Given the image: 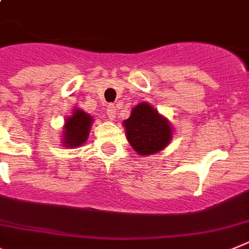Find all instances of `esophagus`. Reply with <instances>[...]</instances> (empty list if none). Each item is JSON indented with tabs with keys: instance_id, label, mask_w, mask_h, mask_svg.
Instances as JSON below:
<instances>
[{
	"instance_id": "obj_1",
	"label": "esophagus",
	"mask_w": 249,
	"mask_h": 249,
	"mask_svg": "<svg viewBox=\"0 0 249 249\" xmlns=\"http://www.w3.org/2000/svg\"><path fill=\"white\" fill-rule=\"evenodd\" d=\"M107 115L109 116L110 120H112V119L116 116V107H115V105H114V104H110V105H107Z\"/></svg>"
}]
</instances>
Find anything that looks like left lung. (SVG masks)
Masks as SVG:
<instances>
[{
    "mask_svg": "<svg viewBox=\"0 0 249 249\" xmlns=\"http://www.w3.org/2000/svg\"><path fill=\"white\" fill-rule=\"evenodd\" d=\"M126 137L134 150L140 155L154 154L168 145L172 127L151 105L142 103L131 110L124 122Z\"/></svg>",
    "mask_w": 249,
    "mask_h": 249,
    "instance_id": "obj_1",
    "label": "left lung"
}]
</instances>
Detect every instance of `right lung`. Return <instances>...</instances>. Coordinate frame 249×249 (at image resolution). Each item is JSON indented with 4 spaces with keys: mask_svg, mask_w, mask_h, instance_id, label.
Returning <instances> with one entry per match:
<instances>
[{
    "mask_svg": "<svg viewBox=\"0 0 249 249\" xmlns=\"http://www.w3.org/2000/svg\"><path fill=\"white\" fill-rule=\"evenodd\" d=\"M91 118L83 110H75L72 116L66 119L64 127V144L69 148L80 146L88 139L91 126Z\"/></svg>",
    "mask_w": 249,
    "mask_h": 249,
    "instance_id": "right-lung-1",
    "label": "right lung"
}]
</instances>
